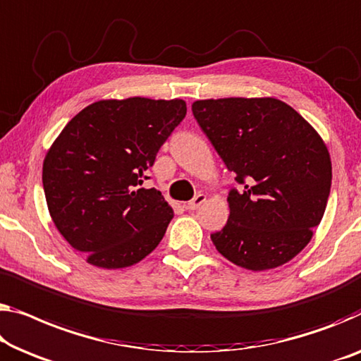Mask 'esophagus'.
Segmentation results:
<instances>
[{
    "label": "esophagus",
    "instance_id": "1",
    "mask_svg": "<svg viewBox=\"0 0 361 361\" xmlns=\"http://www.w3.org/2000/svg\"><path fill=\"white\" fill-rule=\"evenodd\" d=\"M204 201H206V196H204V195H197V196L192 197L190 202H186L185 207L188 209V211H196V209H197L199 206H201V204H202Z\"/></svg>",
    "mask_w": 361,
    "mask_h": 361
}]
</instances>
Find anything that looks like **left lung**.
I'll return each mask as SVG.
<instances>
[{"mask_svg":"<svg viewBox=\"0 0 361 361\" xmlns=\"http://www.w3.org/2000/svg\"><path fill=\"white\" fill-rule=\"evenodd\" d=\"M192 115L236 173L225 227L211 235L233 264L267 271L293 259L313 238L331 192L329 150L292 106L272 97L196 100Z\"/></svg>","mask_w":361,"mask_h":361,"instance_id":"8db88e82","label":"left lung"}]
</instances>
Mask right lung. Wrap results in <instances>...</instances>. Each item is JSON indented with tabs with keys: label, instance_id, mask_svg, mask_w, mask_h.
<instances>
[{
	"label": "right lung",
	"instance_id": "add662e5",
	"mask_svg": "<svg viewBox=\"0 0 361 361\" xmlns=\"http://www.w3.org/2000/svg\"><path fill=\"white\" fill-rule=\"evenodd\" d=\"M186 115L181 99L99 100L64 126L43 160L47 206L64 240L102 269L142 261L173 209L141 188L155 155Z\"/></svg>",
	"mask_w": 361,
	"mask_h": 361
}]
</instances>
